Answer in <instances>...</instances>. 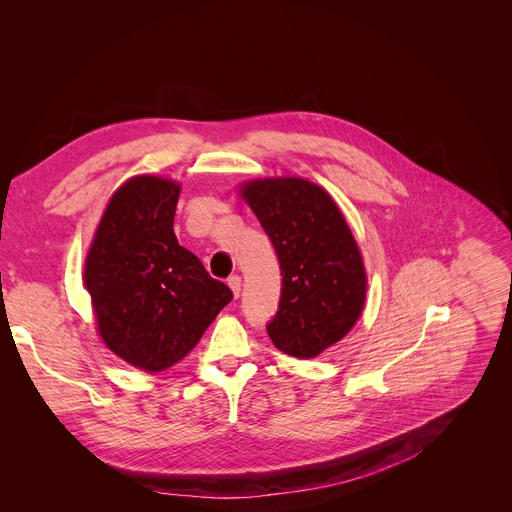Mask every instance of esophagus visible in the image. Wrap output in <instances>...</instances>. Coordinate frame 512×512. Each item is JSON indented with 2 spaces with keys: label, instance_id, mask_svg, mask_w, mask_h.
Masks as SVG:
<instances>
[{
  "label": "esophagus",
  "instance_id": "34e87169",
  "mask_svg": "<svg viewBox=\"0 0 512 512\" xmlns=\"http://www.w3.org/2000/svg\"><path fill=\"white\" fill-rule=\"evenodd\" d=\"M228 286H230L234 298L241 296V276H230V278H228Z\"/></svg>",
  "mask_w": 512,
  "mask_h": 512
}]
</instances>
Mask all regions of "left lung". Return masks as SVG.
<instances>
[{
    "label": "left lung",
    "instance_id": "obj_1",
    "mask_svg": "<svg viewBox=\"0 0 512 512\" xmlns=\"http://www.w3.org/2000/svg\"><path fill=\"white\" fill-rule=\"evenodd\" d=\"M282 274L278 311L267 333L278 350L315 358L358 321L366 274L342 212L319 185L304 179H263L243 187Z\"/></svg>",
    "mask_w": 512,
    "mask_h": 512
}]
</instances>
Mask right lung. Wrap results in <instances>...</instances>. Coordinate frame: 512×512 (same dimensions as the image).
<instances>
[{
	"instance_id": "1",
	"label": "right lung",
	"mask_w": 512,
	"mask_h": 512,
	"mask_svg": "<svg viewBox=\"0 0 512 512\" xmlns=\"http://www.w3.org/2000/svg\"><path fill=\"white\" fill-rule=\"evenodd\" d=\"M179 193L160 177L129 179L111 197L86 257L84 284L102 342L148 372L185 358L232 300L177 241Z\"/></svg>"
}]
</instances>
